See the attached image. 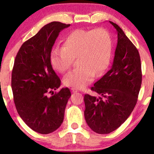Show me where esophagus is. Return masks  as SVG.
Segmentation results:
<instances>
[{"label": "esophagus", "mask_w": 154, "mask_h": 154, "mask_svg": "<svg viewBox=\"0 0 154 154\" xmlns=\"http://www.w3.org/2000/svg\"><path fill=\"white\" fill-rule=\"evenodd\" d=\"M71 91L72 93H76L78 92V90L77 89V88H71Z\"/></svg>", "instance_id": "1"}]
</instances>
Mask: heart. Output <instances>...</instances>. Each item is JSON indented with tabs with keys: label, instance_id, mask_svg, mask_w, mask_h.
<instances>
[{
	"label": "heart",
	"instance_id": "obj_1",
	"mask_svg": "<svg viewBox=\"0 0 154 154\" xmlns=\"http://www.w3.org/2000/svg\"><path fill=\"white\" fill-rule=\"evenodd\" d=\"M111 56V40L105 28L78 29L68 35L62 48L53 49L52 67L64 73L77 58L79 67L64 78L65 85L81 89L93 80L95 74L102 75L107 69Z\"/></svg>",
	"mask_w": 154,
	"mask_h": 154
}]
</instances>
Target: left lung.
Here are the masks:
<instances>
[{
	"mask_svg": "<svg viewBox=\"0 0 154 154\" xmlns=\"http://www.w3.org/2000/svg\"><path fill=\"white\" fill-rule=\"evenodd\" d=\"M118 44L111 69L91 90L99 97L85 94V119L98 134H109L121 126L136 105L141 86V64L139 51L122 28L115 23Z\"/></svg>",
	"mask_w": 154,
	"mask_h": 154,
	"instance_id": "left-lung-1",
	"label": "left lung"
}]
</instances>
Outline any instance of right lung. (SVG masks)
<instances>
[{"label": "right lung", "mask_w": 154, "mask_h": 154, "mask_svg": "<svg viewBox=\"0 0 154 154\" xmlns=\"http://www.w3.org/2000/svg\"><path fill=\"white\" fill-rule=\"evenodd\" d=\"M70 24L52 22L22 44L15 57L11 88L20 118L34 131L47 134L55 131L64 120L71 96L68 88L51 97L60 85V79L51 64V52L60 32Z\"/></svg>", "instance_id": "right-lung-1"}]
</instances>
